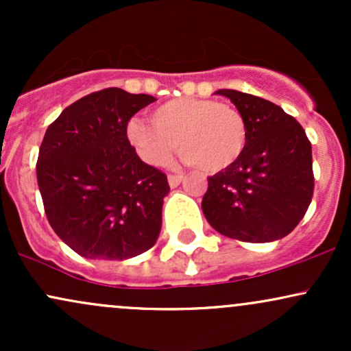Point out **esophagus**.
<instances>
[{
	"label": "esophagus",
	"instance_id": "1",
	"mask_svg": "<svg viewBox=\"0 0 351 351\" xmlns=\"http://www.w3.org/2000/svg\"><path fill=\"white\" fill-rule=\"evenodd\" d=\"M183 181V175H168V183L171 188H176Z\"/></svg>",
	"mask_w": 351,
	"mask_h": 351
}]
</instances>
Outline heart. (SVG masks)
Segmentation results:
<instances>
[{"label": "heart", "mask_w": 351, "mask_h": 351, "mask_svg": "<svg viewBox=\"0 0 351 351\" xmlns=\"http://www.w3.org/2000/svg\"><path fill=\"white\" fill-rule=\"evenodd\" d=\"M127 125V138L140 158L152 167L171 162L178 143L189 167L217 173L232 167L247 143V123L236 107L208 99L180 97L163 102L150 114Z\"/></svg>", "instance_id": "obj_1"}]
</instances>
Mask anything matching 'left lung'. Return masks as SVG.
Segmentation results:
<instances>
[{"label": "left lung", "instance_id": "left-lung-1", "mask_svg": "<svg viewBox=\"0 0 351 351\" xmlns=\"http://www.w3.org/2000/svg\"><path fill=\"white\" fill-rule=\"evenodd\" d=\"M247 123L237 162L208 178L203 196L208 223L231 239L271 243L300 223L313 196L312 145L292 115L269 100L221 88Z\"/></svg>", "mask_w": 351, "mask_h": 351}]
</instances>
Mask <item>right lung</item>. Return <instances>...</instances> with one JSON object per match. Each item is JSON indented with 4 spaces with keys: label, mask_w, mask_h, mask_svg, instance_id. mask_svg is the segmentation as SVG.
Segmentation results:
<instances>
[{
    "label": "right lung",
    "mask_w": 351,
    "mask_h": 351,
    "mask_svg": "<svg viewBox=\"0 0 351 351\" xmlns=\"http://www.w3.org/2000/svg\"><path fill=\"white\" fill-rule=\"evenodd\" d=\"M155 100L108 87L47 127L36 165L44 211L79 256L130 259L158 239L167 175L143 163L127 138L128 120Z\"/></svg>",
    "instance_id": "right-lung-1"
}]
</instances>
